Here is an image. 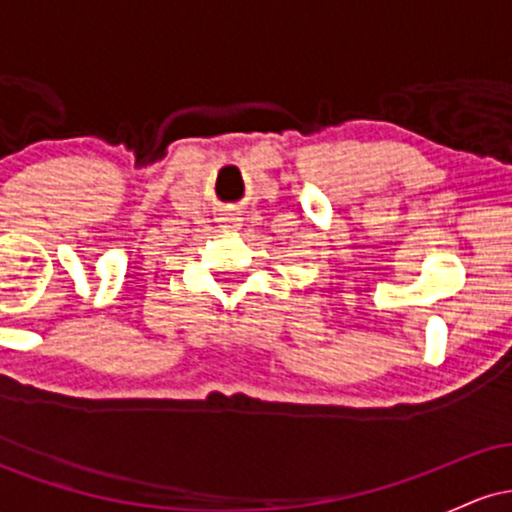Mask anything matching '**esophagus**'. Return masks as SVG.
I'll list each match as a JSON object with an SVG mask.
<instances>
[{
	"instance_id": "esophagus-1",
	"label": "esophagus",
	"mask_w": 512,
	"mask_h": 512,
	"mask_svg": "<svg viewBox=\"0 0 512 512\" xmlns=\"http://www.w3.org/2000/svg\"><path fill=\"white\" fill-rule=\"evenodd\" d=\"M240 226V219L238 216H233V214H226L221 219V228H226V231H236V228Z\"/></svg>"
}]
</instances>
